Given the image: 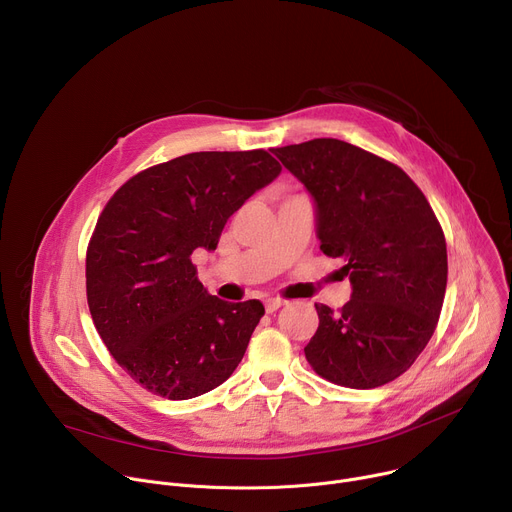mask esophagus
Segmentation results:
<instances>
[{
    "mask_svg": "<svg viewBox=\"0 0 512 512\" xmlns=\"http://www.w3.org/2000/svg\"><path fill=\"white\" fill-rule=\"evenodd\" d=\"M283 306H285V302L279 300V298H269V300H265V312H267V314H273V312H277V310L283 308Z\"/></svg>",
    "mask_w": 512,
    "mask_h": 512,
    "instance_id": "esophagus-1",
    "label": "esophagus"
}]
</instances>
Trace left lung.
I'll use <instances>...</instances> for the list:
<instances>
[{"mask_svg":"<svg viewBox=\"0 0 512 512\" xmlns=\"http://www.w3.org/2000/svg\"><path fill=\"white\" fill-rule=\"evenodd\" d=\"M314 196L320 249L340 257L352 296L338 312L316 304L310 367L348 389L403 375L440 320L448 251L419 186L393 162L322 137L271 150Z\"/></svg>","mask_w":512,"mask_h":512,"instance_id":"left-lung-1","label":"left lung"}]
</instances>
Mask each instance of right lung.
Masks as SVG:
<instances>
[{"label":"right lung","mask_w":512,"mask_h":512,"mask_svg":"<svg viewBox=\"0 0 512 512\" xmlns=\"http://www.w3.org/2000/svg\"><path fill=\"white\" fill-rule=\"evenodd\" d=\"M279 172L265 150L196 152L141 170L105 204L87 247V302L143 389L192 399L239 367L265 308L210 296L190 255L216 249L229 218Z\"/></svg>","instance_id":"1"}]
</instances>
